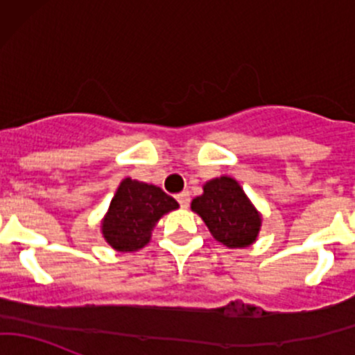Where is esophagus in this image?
<instances>
[{
    "instance_id": "obj_1",
    "label": "esophagus",
    "mask_w": 355,
    "mask_h": 355,
    "mask_svg": "<svg viewBox=\"0 0 355 355\" xmlns=\"http://www.w3.org/2000/svg\"><path fill=\"white\" fill-rule=\"evenodd\" d=\"M177 200H178V202H180V206L184 207V209H187L189 204H191V194H189L187 191L180 192V194L177 196Z\"/></svg>"
}]
</instances>
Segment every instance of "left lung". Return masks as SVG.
Here are the masks:
<instances>
[{
  "label": "left lung",
  "mask_w": 355,
  "mask_h": 355,
  "mask_svg": "<svg viewBox=\"0 0 355 355\" xmlns=\"http://www.w3.org/2000/svg\"><path fill=\"white\" fill-rule=\"evenodd\" d=\"M191 209L199 214L214 241L228 249L252 245L263 225V214L230 175L207 180L202 194L192 199Z\"/></svg>",
  "instance_id": "8db88e82"
}]
</instances>
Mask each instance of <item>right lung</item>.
Instances as JSON below:
<instances>
[{
	"mask_svg": "<svg viewBox=\"0 0 355 355\" xmlns=\"http://www.w3.org/2000/svg\"><path fill=\"white\" fill-rule=\"evenodd\" d=\"M175 209L177 200L159 187L123 178L101 220L103 239L118 252H134L149 244L157 221Z\"/></svg>",
	"mask_w": 355,
	"mask_h": 355,
	"instance_id": "add662e5",
	"label": "right lung"
}]
</instances>
